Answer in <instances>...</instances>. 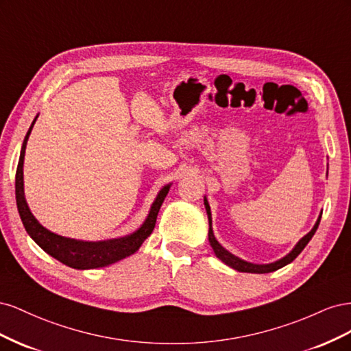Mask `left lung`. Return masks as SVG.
Returning a JSON list of instances; mask_svg holds the SVG:
<instances>
[{
    "label": "left lung",
    "mask_w": 351,
    "mask_h": 351,
    "mask_svg": "<svg viewBox=\"0 0 351 351\" xmlns=\"http://www.w3.org/2000/svg\"><path fill=\"white\" fill-rule=\"evenodd\" d=\"M205 208H206V214H208V219H209V232H208V237H209V243L212 249H214L217 258L221 259L222 262H224L226 265H228V267H231L232 269H236L239 272H250V274H268V272H274L277 271L282 267H285V265H289L290 262H293L299 254L302 253V250L306 247V244L311 241V239L313 237V234L316 232L317 227H319V222H321V215L319 218H317L316 224L313 226V228L307 232V234L299 240V243L295 244L294 249L289 253L285 254L284 258H281L280 261L277 262H272V263H267V265H258V263H250V262H246L243 261L237 256H234V254L230 253L228 250H226L224 247L221 246V244L218 243V240L215 239L214 236V231H212V218H210V208H209V204L208 200L205 197Z\"/></svg>",
    "instance_id": "1"
}]
</instances>
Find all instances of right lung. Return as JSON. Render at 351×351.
Wrapping results in <instances>:
<instances>
[{
	"label": "right lung",
	"instance_id": "right-lung-1",
	"mask_svg": "<svg viewBox=\"0 0 351 351\" xmlns=\"http://www.w3.org/2000/svg\"><path fill=\"white\" fill-rule=\"evenodd\" d=\"M38 119L35 117L34 123L29 127L27 134L22 145V151H20V159L16 171V202L19 215L22 218L23 226L27 231V234L35 240V243L40 249H44L52 258H56L61 263L67 265L74 269H93V268H102L108 267L111 263L119 262L127 256H130L136 250H139L142 243L151 236V232L155 228V222L159 208H161L162 202L168 193L171 184L164 186L155 199L151 206L149 215L145 219L141 228H137L134 232L129 236H124L120 239H111L104 241H83L76 239H69L56 234L44 226L39 224V221L32 214L26 199H25V184H23V161H25V151L29 134L34 129V124Z\"/></svg>",
	"mask_w": 351,
	"mask_h": 351
}]
</instances>
